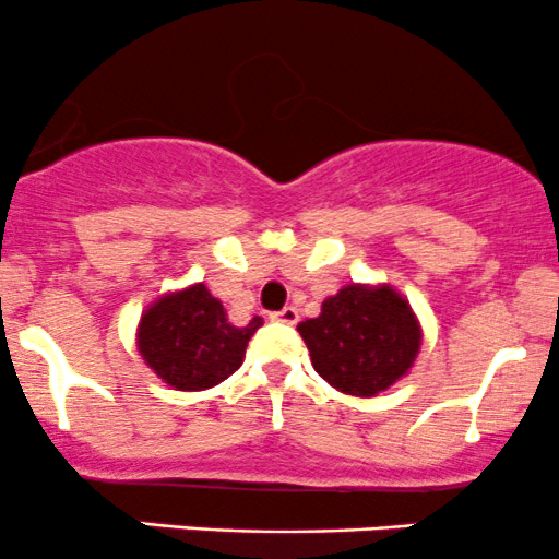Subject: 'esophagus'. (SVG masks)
Wrapping results in <instances>:
<instances>
[{
    "instance_id": "1",
    "label": "esophagus",
    "mask_w": 559,
    "mask_h": 559,
    "mask_svg": "<svg viewBox=\"0 0 559 559\" xmlns=\"http://www.w3.org/2000/svg\"><path fill=\"white\" fill-rule=\"evenodd\" d=\"M270 318H273V321H278V323H297V318H299V312L294 310V308H284V310H278V312H270Z\"/></svg>"
}]
</instances>
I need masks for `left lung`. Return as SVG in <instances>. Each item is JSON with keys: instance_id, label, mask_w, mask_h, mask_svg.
<instances>
[{"instance_id": "left-lung-1", "label": "left lung", "mask_w": 559, "mask_h": 559, "mask_svg": "<svg viewBox=\"0 0 559 559\" xmlns=\"http://www.w3.org/2000/svg\"><path fill=\"white\" fill-rule=\"evenodd\" d=\"M297 331L312 369L355 397H373L406 377L421 347V326L408 299L388 284L345 286Z\"/></svg>"}]
</instances>
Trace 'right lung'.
<instances>
[{
	"instance_id": "obj_1",
	"label": "right lung",
	"mask_w": 559,
	"mask_h": 559,
	"mask_svg": "<svg viewBox=\"0 0 559 559\" xmlns=\"http://www.w3.org/2000/svg\"><path fill=\"white\" fill-rule=\"evenodd\" d=\"M262 318L233 326L223 302L204 284L158 297L143 312L138 349L158 379L175 390H210L243 364L247 345Z\"/></svg>"
}]
</instances>
